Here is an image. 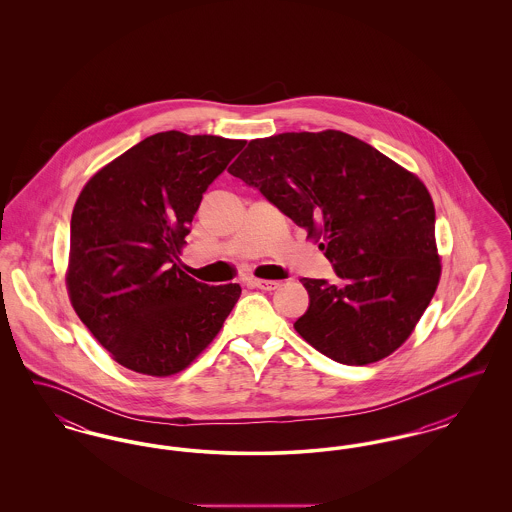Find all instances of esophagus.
Returning <instances> with one entry per match:
<instances>
[{
  "label": "esophagus",
  "mask_w": 512,
  "mask_h": 512,
  "mask_svg": "<svg viewBox=\"0 0 512 512\" xmlns=\"http://www.w3.org/2000/svg\"><path fill=\"white\" fill-rule=\"evenodd\" d=\"M251 286L259 288V290H265V292H272L276 288H280V282L278 280H261V278H253L251 280Z\"/></svg>",
  "instance_id": "esophagus-1"
}]
</instances>
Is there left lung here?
<instances>
[{"label":"left lung","mask_w":512,"mask_h":512,"mask_svg":"<svg viewBox=\"0 0 512 512\" xmlns=\"http://www.w3.org/2000/svg\"><path fill=\"white\" fill-rule=\"evenodd\" d=\"M255 186L334 265L303 278L297 334L343 365L386 359L413 334L441 276L436 209L424 182L340 130L251 140L228 169Z\"/></svg>","instance_id":"left-lung-1"}]
</instances>
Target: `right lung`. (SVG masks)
<instances>
[{
  "label": "right lung",
  "instance_id": "right-lung-1",
  "mask_svg": "<svg viewBox=\"0 0 512 512\" xmlns=\"http://www.w3.org/2000/svg\"><path fill=\"white\" fill-rule=\"evenodd\" d=\"M244 146L159 132L101 167L78 195L67 292L124 368L157 378L188 368L238 303V284H201L176 261L205 190Z\"/></svg>",
  "mask_w": 512,
  "mask_h": 512
}]
</instances>
